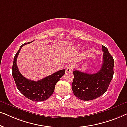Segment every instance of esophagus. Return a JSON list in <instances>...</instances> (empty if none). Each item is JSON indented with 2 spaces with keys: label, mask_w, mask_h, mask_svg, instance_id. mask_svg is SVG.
<instances>
[{
  "label": "esophagus",
  "mask_w": 127,
  "mask_h": 127,
  "mask_svg": "<svg viewBox=\"0 0 127 127\" xmlns=\"http://www.w3.org/2000/svg\"><path fill=\"white\" fill-rule=\"evenodd\" d=\"M73 67H74L73 64H69V65H67V67H66V72H72L73 68Z\"/></svg>",
  "instance_id": "obj_1"
}]
</instances>
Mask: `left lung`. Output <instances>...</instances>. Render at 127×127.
<instances>
[{
    "instance_id": "obj_1",
    "label": "left lung",
    "mask_w": 127,
    "mask_h": 127,
    "mask_svg": "<svg viewBox=\"0 0 127 127\" xmlns=\"http://www.w3.org/2000/svg\"><path fill=\"white\" fill-rule=\"evenodd\" d=\"M103 63L96 73L74 70L72 90L74 95L80 99L90 100L101 96L106 92L113 76L114 60L107 48L102 46Z\"/></svg>"
}]
</instances>
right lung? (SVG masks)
<instances>
[{
  "label": "right lung",
  "mask_w": 127,
  "mask_h": 127,
  "mask_svg": "<svg viewBox=\"0 0 127 127\" xmlns=\"http://www.w3.org/2000/svg\"><path fill=\"white\" fill-rule=\"evenodd\" d=\"M31 42L24 43L20 46L14 58L12 74L17 88L22 95L33 101L41 102L47 99L51 96L54 91L55 84L64 75L65 69L59 70L37 81L31 80L24 77L17 67V58L22 47Z\"/></svg>",
  "instance_id": "right-lung-1"
}]
</instances>
